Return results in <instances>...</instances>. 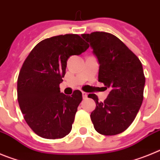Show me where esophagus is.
Segmentation results:
<instances>
[{"mask_svg":"<svg viewBox=\"0 0 160 160\" xmlns=\"http://www.w3.org/2000/svg\"><path fill=\"white\" fill-rule=\"evenodd\" d=\"M82 94L83 98H87V96H88V94H87V92H84V91H82Z\"/></svg>","mask_w":160,"mask_h":160,"instance_id":"esophagus-1","label":"esophagus"}]
</instances>
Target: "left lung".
Returning a JSON list of instances; mask_svg holds the SVG:
<instances>
[{
  "label": "left lung",
  "mask_w": 160,
  "mask_h": 160,
  "mask_svg": "<svg viewBox=\"0 0 160 160\" xmlns=\"http://www.w3.org/2000/svg\"><path fill=\"white\" fill-rule=\"evenodd\" d=\"M82 37L93 49L99 63L98 82L111 91L104 102L90 94L96 103L90 118L97 132L115 135L130 127L142 100L145 76L136 55L122 41L106 32L84 33Z\"/></svg>",
  "instance_id": "1"
}]
</instances>
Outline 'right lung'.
<instances>
[{"label":"right lung","mask_w":160,"mask_h":160,"mask_svg":"<svg viewBox=\"0 0 160 160\" xmlns=\"http://www.w3.org/2000/svg\"><path fill=\"white\" fill-rule=\"evenodd\" d=\"M89 46L78 34L52 37L36 45L24 62L18 78V103L25 122L40 137L61 138L71 131L82 92L66 95L59 84L68 58Z\"/></svg>","instance_id":"add662e5"}]
</instances>
